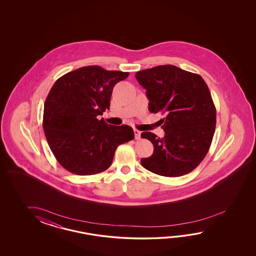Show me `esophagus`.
Instances as JSON below:
<instances>
[{"mask_svg":"<svg viewBox=\"0 0 256 256\" xmlns=\"http://www.w3.org/2000/svg\"><path fill=\"white\" fill-rule=\"evenodd\" d=\"M134 137H136V140H139V139H140V136H141V132L139 130H137V129H134Z\"/></svg>","mask_w":256,"mask_h":256,"instance_id":"1","label":"esophagus"}]
</instances>
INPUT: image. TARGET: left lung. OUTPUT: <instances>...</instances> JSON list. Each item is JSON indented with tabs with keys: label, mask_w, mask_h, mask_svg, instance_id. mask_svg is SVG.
I'll return each instance as SVG.
<instances>
[{
	"label": "left lung",
	"mask_w": 256,
	"mask_h": 256,
	"mask_svg": "<svg viewBox=\"0 0 256 256\" xmlns=\"http://www.w3.org/2000/svg\"><path fill=\"white\" fill-rule=\"evenodd\" d=\"M136 78L146 90L148 110L166 115L160 120L163 138L141 134L154 146L152 156L142 158V166L169 178L190 173L208 152L216 126V108L206 82L173 65L138 71Z\"/></svg>",
	"instance_id": "8db88e82"
}]
</instances>
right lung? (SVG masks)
<instances>
[{"label":"right lung","instance_id":"right-lung-1","mask_svg":"<svg viewBox=\"0 0 256 256\" xmlns=\"http://www.w3.org/2000/svg\"><path fill=\"white\" fill-rule=\"evenodd\" d=\"M128 76L129 72L88 66L54 82L44 105V132L54 158L68 171L102 173L112 163L117 147L134 138L130 126H110L97 118L110 110L115 84Z\"/></svg>","mask_w":256,"mask_h":256}]
</instances>
